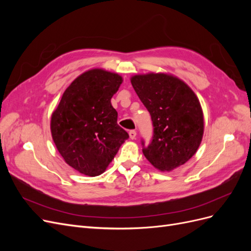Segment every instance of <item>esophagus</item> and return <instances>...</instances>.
<instances>
[{"instance_id":"obj_1","label":"esophagus","mask_w":251,"mask_h":251,"mask_svg":"<svg viewBox=\"0 0 251 251\" xmlns=\"http://www.w3.org/2000/svg\"><path fill=\"white\" fill-rule=\"evenodd\" d=\"M128 135H130V138L131 139H136V136H137V132L132 130V131L128 132Z\"/></svg>"}]
</instances>
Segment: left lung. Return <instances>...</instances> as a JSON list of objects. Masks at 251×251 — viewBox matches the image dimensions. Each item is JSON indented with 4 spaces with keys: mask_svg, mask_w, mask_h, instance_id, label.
I'll use <instances>...</instances> for the list:
<instances>
[{
    "mask_svg": "<svg viewBox=\"0 0 251 251\" xmlns=\"http://www.w3.org/2000/svg\"><path fill=\"white\" fill-rule=\"evenodd\" d=\"M131 82L154 125L153 140L142 153L158 171L172 172L200 147L204 134L201 103L186 82L170 73L135 74Z\"/></svg>",
    "mask_w": 251,
    "mask_h": 251,
    "instance_id": "1",
    "label": "left lung"
}]
</instances>
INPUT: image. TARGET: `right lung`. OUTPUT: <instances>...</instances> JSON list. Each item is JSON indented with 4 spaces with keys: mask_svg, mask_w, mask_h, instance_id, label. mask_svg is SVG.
<instances>
[{
    "mask_svg": "<svg viewBox=\"0 0 251 251\" xmlns=\"http://www.w3.org/2000/svg\"><path fill=\"white\" fill-rule=\"evenodd\" d=\"M124 78L94 68L68 87L50 120L52 139L65 162L89 177L107 170L128 134L117 125L111 98Z\"/></svg>",
    "mask_w": 251,
    "mask_h": 251,
    "instance_id": "add662e5",
    "label": "right lung"
}]
</instances>
